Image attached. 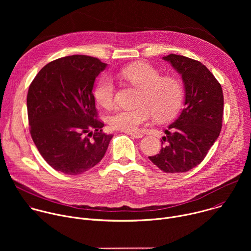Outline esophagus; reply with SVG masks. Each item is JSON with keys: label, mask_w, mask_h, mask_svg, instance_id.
<instances>
[{"label": "esophagus", "mask_w": 251, "mask_h": 251, "mask_svg": "<svg viewBox=\"0 0 251 251\" xmlns=\"http://www.w3.org/2000/svg\"><path fill=\"white\" fill-rule=\"evenodd\" d=\"M125 133L130 135V136H132V137H134V138H137V139L143 137V135L141 133H137V132H125Z\"/></svg>", "instance_id": "1"}]
</instances>
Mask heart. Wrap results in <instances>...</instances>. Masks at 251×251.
Listing matches in <instances>:
<instances>
[{
    "label": "heart",
    "instance_id": "1",
    "mask_svg": "<svg viewBox=\"0 0 251 251\" xmlns=\"http://www.w3.org/2000/svg\"><path fill=\"white\" fill-rule=\"evenodd\" d=\"M120 76L140 89L135 109H120L109 117V125L115 130L134 132L149 122L152 115L157 121L173 118L180 110L184 100L182 82L176 77H163L159 70L147 63L131 64L120 71ZM115 84L109 75L102 76L93 94L103 108L114 105Z\"/></svg>",
    "mask_w": 251,
    "mask_h": 251
}]
</instances>
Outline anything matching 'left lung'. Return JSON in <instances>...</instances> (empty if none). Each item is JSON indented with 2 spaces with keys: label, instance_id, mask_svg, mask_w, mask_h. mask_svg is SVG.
Wrapping results in <instances>:
<instances>
[{
  "label": "left lung",
  "instance_id": "1",
  "mask_svg": "<svg viewBox=\"0 0 251 251\" xmlns=\"http://www.w3.org/2000/svg\"><path fill=\"white\" fill-rule=\"evenodd\" d=\"M182 75L185 108L165 130L162 149L150 156L165 173H184L202 162L223 125L224 93L220 82L201 62L171 53L163 57Z\"/></svg>",
  "mask_w": 251,
  "mask_h": 251
}]
</instances>
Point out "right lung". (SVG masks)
<instances>
[{
    "instance_id": "add662e5",
    "label": "right lung",
    "mask_w": 251,
    "mask_h": 251,
    "mask_svg": "<svg viewBox=\"0 0 251 251\" xmlns=\"http://www.w3.org/2000/svg\"><path fill=\"white\" fill-rule=\"evenodd\" d=\"M107 64L75 54L45 65L26 96L29 133L46 162L65 175H79L104 157L112 135L102 132L92 93Z\"/></svg>"
}]
</instances>
